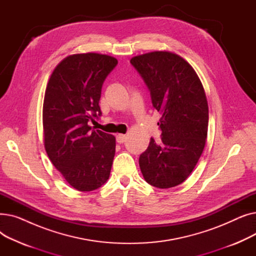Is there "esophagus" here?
Listing matches in <instances>:
<instances>
[{
  "label": "esophagus",
  "instance_id": "1",
  "mask_svg": "<svg viewBox=\"0 0 256 256\" xmlns=\"http://www.w3.org/2000/svg\"><path fill=\"white\" fill-rule=\"evenodd\" d=\"M116 141L118 143H124L126 141V136L124 135V134H118V135L116 136Z\"/></svg>",
  "mask_w": 256,
  "mask_h": 256
}]
</instances>
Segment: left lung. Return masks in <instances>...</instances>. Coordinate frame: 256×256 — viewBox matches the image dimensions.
I'll return each mask as SVG.
<instances>
[{
	"mask_svg": "<svg viewBox=\"0 0 256 256\" xmlns=\"http://www.w3.org/2000/svg\"><path fill=\"white\" fill-rule=\"evenodd\" d=\"M148 87L152 104L162 115V143L154 138L139 165L150 184L168 189L184 182L195 168L208 137V104L202 83L184 58L154 50L130 59Z\"/></svg>",
	"mask_w": 256,
	"mask_h": 256,
	"instance_id": "obj_1",
	"label": "left lung"
}]
</instances>
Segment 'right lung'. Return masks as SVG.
<instances>
[{
  "label": "right lung",
  "mask_w": 256,
  "mask_h": 256,
  "mask_svg": "<svg viewBox=\"0 0 256 256\" xmlns=\"http://www.w3.org/2000/svg\"><path fill=\"white\" fill-rule=\"evenodd\" d=\"M117 63L102 54H74L55 67L46 85L44 148L65 180L80 192L98 189L110 176L116 139L88 124L102 115V86Z\"/></svg>",
  "instance_id": "obj_1"
}]
</instances>
